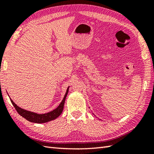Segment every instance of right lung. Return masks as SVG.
<instances>
[{
    "label": "right lung",
    "instance_id": "add662e5",
    "mask_svg": "<svg viewBox=\"0 0 154 154\" xmlns=\"http://www.w3.org/2000/svg\"><path fill=\"white\" fill-rule=\"evenodd\" d=\"M68 91H69V87L67 89L66 93L65 94L63 99L60 104V105H59L56 109H54V110H52L51 112L45 113V114H39L37 113L30 112V111H28L24 109H22L21 108H20L16 105V104L13 102V100L11 99V98H10V99H11V101L12 104H13V106H14L15 109L16 110V111H17L20 115H21L22 117H24V119H26L28 121H30L31 122H35V123H38V124L45 123V122H50L51 120H55L61 114L62 111L63 110V106H64L65 98H66L67 95Z\"/></svg>",
    "mask_w": 154,
    "mask_h": 154
}]
</instances>
